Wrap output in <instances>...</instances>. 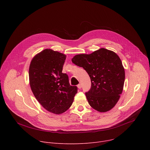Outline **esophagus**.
<instances>
[{
    "instance_id": "obj_1",
    "label": "esophagus",
    "mask_w": 150,
    "mask_h": 150,
    "mask_svg": "<svg viewBox=\"0 0 150 150\" xmlns=\"http://www.w3.org/2000/svg\"><path fill=\"white\" fill-rule=\"evenodd\" d=\"M77 87H78V89H81V88H82V85H81V84H78V86H77Z\"/></svg>"
}]
</instances>
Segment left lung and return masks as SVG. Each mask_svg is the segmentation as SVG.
<instances>
[{"mask_svg":"<svg viewBox=\"0 0 150 150\" xmlns=\"http://www.w3.org/2000/svg\"><path fill=\"white\" fill-rule=\"evenodd\" d=\"M72 61L90 76L91 88L86 92L90 106L101 112L112 109L120 97L125 78L119 57L113 51L101 48L91 54H76Z\"/></svg>","mask_w":150,"mask_h":150,"instance_id":"obj_1","label":"left lung"}]
</instances>
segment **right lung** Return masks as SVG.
<instances>
[{"label":"right lung","mask_w":150,"mask_h":150,"mask_svg":"<svg viewBox=\"0 0 150 150\" xmlns=\"http://www.w3.org/2000/svg\"><path fill=\"white\" fill-rule=\"evenodd\" d=\"M66 55L50 49L36 54L29 67L31 91L42 107L54 114L66 112L77 93L76 86H70L69 77L62 72Z\"/></svg>","instance_id":"right-lung-1"}]
</instances>
